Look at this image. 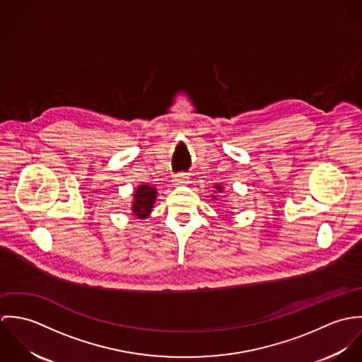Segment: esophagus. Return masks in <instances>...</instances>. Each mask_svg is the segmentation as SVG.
<instances>
[{
	"mask_svg": "<svg viewBox=\"0 0 362 362\" xmlns=\"http://www.w3.org/2000/svg\"><path fill=\"white\" fill-rule=\"evenodd\" d=\"M187 175H188V174H177V175H174V177H173L174 185H181V184H184V182L188 180Z\"/></svg>",
	"mask_w": 362,
	"mask_h": 362,
	"instance_id": "obj_1",
	"label": "esophagus"
}]
</instances>
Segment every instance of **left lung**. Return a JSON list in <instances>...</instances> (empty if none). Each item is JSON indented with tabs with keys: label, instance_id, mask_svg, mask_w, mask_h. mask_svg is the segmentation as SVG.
<instances>
[{
	"label": "left lung",
	"instance_id": "8db88e82",
	"mask_svg": "<svg viewBox=\"0 0 362 362\" xmlns=\"http://www.w3.org/2000/svg\"><path fill=\"white\" fill-rule=\"evenodd\" d=\"M214 189H216V191H213V192H214V195H211V198H213V199H217V197H216V192H223V189H224V188H223V185H220V184H216V185H214Z\"/></svg>",
	"mask_w": 362,
	"mask_h": 362
}]
</instances>
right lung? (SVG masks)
<instances>
[{
	"mask_svg": "<svg viewBox=\"0 0 362 362\" xmlns=\"http://www.w3.org/2000/svg\"><path fill=\"white\" fill-rule=\"evenodd\" d=\"M156 198H157L156 187L149 184L138 185V188L132 192V204H131L132 214L139 220L148 218L152 213Z\"/></svg>",
	"mask_w": 362,
	"mask_h": 362,
	"instance_id": "right-lung-1",
	"label": "right lung"
}]
</instances>
